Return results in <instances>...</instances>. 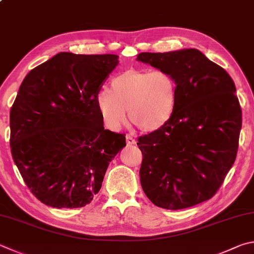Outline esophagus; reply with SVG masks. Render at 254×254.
<instances>
[{
  "instance_id": "obj_1",
  "label": "esophagus",
  "mask_w": 254,
  "mask_h": 254,
  "mask_svg": "<svg viewBox=\"0 0 254 254\" xmlns=\"http://www.w3.org/2000/svg\"><path fill=\"white\" fill-rule=\"evenodd\" d=\"M126 139H127V145L135 144V139H134V137H132L131 135H127Z\"/></svg>"
}]
</instances>
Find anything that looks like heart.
Listing matches in <instances>:
<instances>
[{
	"instance_id": "obj_1",
	"label": "heart",
	"mask_w": 254,
	"mask_h": 254,
	"mask_svg": "<svg viewBox=\"0 0 254 254\" xmlns=\"http://www.w3.org/2000/svg\"><path fill=\"white\" fill-rule=\"evenodd\" d=\"M177 104V80L164 70L128 68L114 77L110 90H101L96 95L101 119L113 131L123 126L127 110L130 121L140 130H159L173 118Z\"/></svg>"
}]
</instances>
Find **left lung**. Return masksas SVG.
Returning <instances> with one entry per match:
<instances>
[{
	"mask_svg": "<svg viewBox=\"0 0 254 254\" xmlns=\"http://www.w3.org/2000/svg\"><path fill=\"white\" fill-rule=\"evenodd\" d=\"M136 60L170 72L178 83L173 118L137 139L143 191L152 203L168 210L211 199L238 152L242 111L233 80L196 49L143 52Z\"/></svg>",
	"mask_w": 254,
	"mask_h": 254,
	"instance_id": "left-lung-1",
	"label": "left lung"
}]
</instances>
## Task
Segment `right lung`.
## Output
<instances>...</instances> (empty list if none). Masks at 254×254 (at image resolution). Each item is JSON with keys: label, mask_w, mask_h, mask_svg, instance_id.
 I'll return each instance as SVG.
<instances>
[{"label": "right lung", "mask_w": 254, "mask_h": 254, "mask_svg": "<svg viewBox=\"0 0 254 254\" xmlns=\"http://www.w3.org/2000/svg\"><path fill=\"white\" fill-rule=\"evenodd\" d=\"M114 54L61 52L31 70L10 112L14 163L35 197L58 209L82 207L100 191L126 135L104 130L96 95Z\"/></svg>", "instance_id": "1"}]
</instances>
